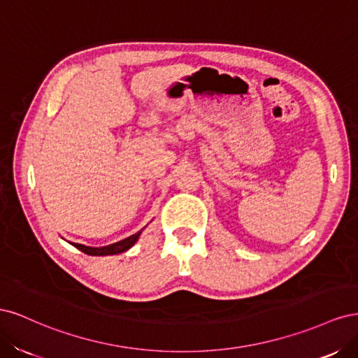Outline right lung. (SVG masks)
Listing matches in <instances>:
<instances>
[{"label": "right lung", "instance_id": "1", "mask_svg": "<svg viewBox=\"0 0 358 358\" xmlns=\"http://www.w3.org/2000/svg\"><path fill=\"white\" fill-rule=\"evenodd\" d=\"M142 231H143V229L140 230L138 233L127 237V239H124V241H119L116 243L107 245V246H100V248H92V246H86V245H80V243H71V242L70 243L74 248H78L79 251L88 254V255H95V257L96 255H99V257H101V255H116V254H122V252L128 251V249L138 241V237H140V234H142Z\"/></svg>", "mask_w": 358, "mask_h": 358}]
</instances>
